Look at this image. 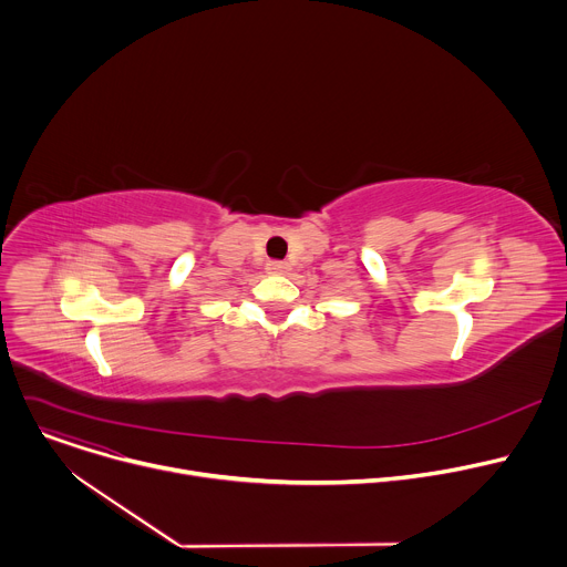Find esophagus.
Segmentation results:
<instances>
[{
    "mask_svg": "<svg viewBox=\"0 0 567 567\" xmlns=\"http://www.w3.org/2000/svg\"><path fill=\"white\" fill-rule=\"evenodd\" d=\"M267 271H269V274H287V271H289V265L274 260V262L267 265Z\"/></svg>",
    "mask_w": 567,
    "mask_h": 567,
    "instance_id": "34e87169",
    "label": "esophagus"
}]
</instances>
